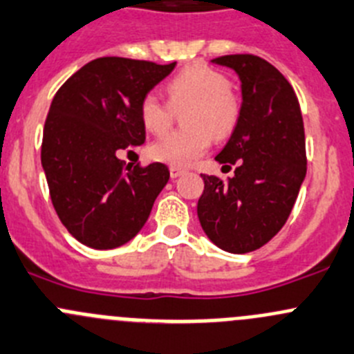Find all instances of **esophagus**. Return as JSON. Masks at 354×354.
<instances>
[{"instance_id":"34e87169","label":"esophagus","mask_w":354,"mask_h":354,"mask_svg":"<svg viewBox=\"0 0 354 354\" xmlns=\"http://www.w3.org/2000/svg\"><path fill=\"white\" fill-rule=\"evenodd\" d=\"M185 173V169H181V167H176V166H171L169 167V174H171V178H178V176H181V174Z\"/></svg>"}]
</instances>
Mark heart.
<instances>
[{
    "instance_id": "obj_1",
    "label": "heart",
    "mask_w": 354,
    "mask_h": 354,
    "mask_svg": "<svg viewBox=\"0 0 354 354\" xmlns=\"http://www.w3.org/2000/svg\"><path fill=\"white\" fill-rule=\"evenodd\" d=\"M171 105L192 104L181 131H171L150 145V156L171 166H187L209 149L214 136H225L239 118V100L230 91L225 74L194 65L174 75L166 86ZM142 122L149 131L162 133L169 124V111L153 95H147L140 105Z\"/></svg>"
}]
</instances>
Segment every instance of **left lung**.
Listing matches in <instances>:
<instances>
[{"mask_svg": "<svg viewBox=\"0 0 354 354\" xmlns=\"http://www.w3.org/2000/svg\"><path fill=\"white\" fill-rule=\"evenodd\" d=\"M240 79L242 105L235 129L216 156L223 181L201 174L204 192L198 221L212 243L245 254L270 242L296 204L306 178V143L299 102L292 86L266 60L254 55H225L211 60Z\"/></svg>", "mask_w": 354, "mask_h": 354, "instance_id": "obj_1", "label": "left lung"}]
</instances>
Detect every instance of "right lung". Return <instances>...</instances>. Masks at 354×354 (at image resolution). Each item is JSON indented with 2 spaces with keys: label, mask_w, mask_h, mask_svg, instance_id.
Returning a JSON list of instances; mask_svg holds the SVG:
<instances>
[{
  "label": "right lung",
  "mask_w": 354,
  "mask_h": 354,
  "mask_svg": "<svg viewBox=\"0 0 354 354\" xmlns=\"http://www.w3.org/2000/svg\"><path fill=\"white\" fill-rule=\"evenodd\" d=\"M174 67L176 62L97 58L51 102L41 164L58 218L91 249H115L136 236L169 180L164 164L124 166L118 152L145 142L140 105Z\"/></svg>",
  "instance_id": "1"
}]
</instances>
